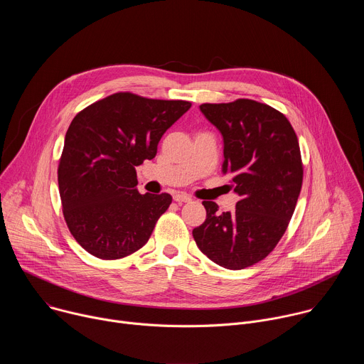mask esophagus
Here are the masks:
<instances>
[{"instance_id": "1", "label": "esophagus", "mask_w": 364, "mask_h": 364, "mask_svg": "<svg viewBox=\"0 0 364 364\" xmlns=\"http://www.w3.org/2000/svg\"><path fill=\"white\" fill-rule=\"evenodd\" d=\"M173 197H174V201H177L178 204H181V203H187V201H190V200H191V197H190L188 194H184V193H176Z\"/></svg>"}]
</instances>
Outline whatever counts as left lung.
I'll list each match as a JSON object with an SVG mask.
<instances>
[{
	"instance_id": "8db88e82",
	"label": "left lung",
	"mask_w": 364,
	"mask_h": 364,
	"mask_svg": "<svg viewBox=\"0 0 364 364\" xmlns=\"http://www.w3.org/2000/svg\"><path fill=\"white\" fill-rule=\"evenodd\" d=\"M200 111L223 135V173L240 200L223 213L203 201L205 220L193 237L215 264L245 269L275 249L294 215L304 177L298 138L284 114L252 99L203 103Z\"/></svg>"
}]
</instances>
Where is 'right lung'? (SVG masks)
I'll list each match as a JSON object with an SVG mask.
<instances>
[{"instance_id":"right-lung-1","label":"right lung","mask_w":364,"mask_h":364,"mask_svg":"<svg viewBox=\"0 0 364 364\" xmlns=\"http://www.w3.org/2000/svg\"><path fill=\"white\" fill-rule=\"evenodd\" d=\"M190 107L118 92L73 118L58 181L66 225L86 252L114 261L148 242L173 197L139 194L135 167L155 157L164 132Z\"/></svg>"}]
</instances>
